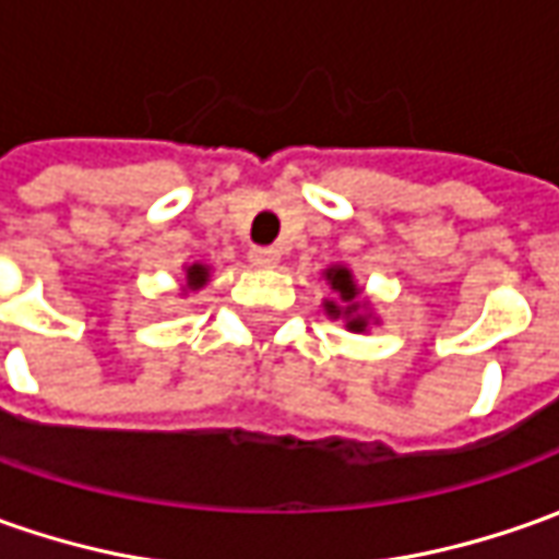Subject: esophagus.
Returning a JSON list of instances; mask_svg holds the SVG:
<instances>
[{"label": "esophagus", "mask_w": 559, "mask_h": 559, "mask_svg": "<svg viewBox=\"0 0 559 559\" xmlns=\"http://www.w3.org/2000/svg\"><path fill=\"white\" fill-rule=\"evenodd\" d=\"M281 253L275 248H253L250 250V263L260 265V269H272V265H278Z\"/></svg>", "instance_id": "34e87169"}]
</instances>
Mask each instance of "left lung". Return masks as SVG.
<instances>
[{
  "label": "left lung",
  "instance_id": "1",
  "mask_svg": "<svg viewBox=\"0 0 559 559\" xmlns=\"http://www.w3.org/2000/svg\"><path fill=\"white\" fill-rule=\"evenodd\" d=\"M328 281L330 287L340 294V299H343V306H336V302H328V311L333 314V318H340L343 314L345 321H348V328L352 330H364L367 328V318L364 314H358V302H355V296H358V287H355V281H352V272L348 269H328Z\"/></svg>",
  "mask_w": 559,
  "mask_h": 559
}]
</instances>
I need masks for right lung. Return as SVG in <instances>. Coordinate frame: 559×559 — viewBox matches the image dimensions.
Segmentation results:
<instances>
[{
	"mask_svg": "<svg viewBox=\"0 0 559 559\" xmlns=\"http://www.w3.org/2000/svg\"><path fill=\"white\" fill-rule=\"evenodd\" d=\"M186 281H189V287L195 290V287H201V284L207 281V269H204V265H189V272H186Z\"/></svg>",
	"mask_w": 559,
	"mask_h": 559,
	"instance_id": "right-lung-1",
	"label": "right lung"
}]
</instances>
